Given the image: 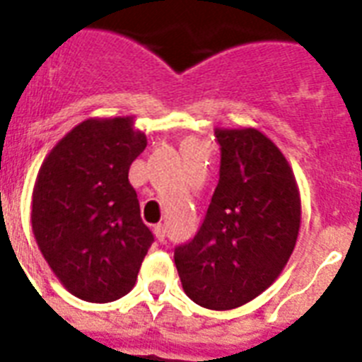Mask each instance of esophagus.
I'll return each mask as SVG.
<instances>
[{"mask_svg": "<svg viewBox=\"0 0 362 362\" xmlns=\"http://www.w3.org/2000/svg\"><path fill=\"white\" fill-rule=\"evenodd\" d=\"M153 233H156V238H158L159 243H165V239H166V226L165 225H161V223H159V225L153 226Z\"/></svg>", "mask_w": 362, "mask_h": 362, "instance_id": "esophagus-1", "label": "esophagus"}]
</instances>
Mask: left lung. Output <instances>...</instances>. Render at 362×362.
<instances>
[{
  "mask_svg": "<svg viewBox=\"0 0 362 362\" xmlns=\"http://www.w3.org/2000/svg\"><path fill=\"white\" fill-rule=\"evenodd\" d=\"M219 183L194 239L174 261L183 290L209 310L246 305L279 277L296 248L300 197L281 150L255 129H217Z\"/></svg>",
  "mask_w": 362,
  "mask_h": 362,
  "instance_id": "8db88e82",
  "label": "left lung"
}]
</instances>
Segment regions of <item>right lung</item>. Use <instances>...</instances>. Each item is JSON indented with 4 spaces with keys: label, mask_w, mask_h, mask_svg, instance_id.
<instances>
[{
    "label": "right lung",
    "mask_w": 362,
    "mask_h": 362,
    "mask_svg": "<svg viewBox=\"0 0 362 362\" xmlns=\"http://www.w3.org/2000/svg\"><path fill=\"white\" fill-rule=\"evenodd\" d=\"M146 136L134 117L86 119L45 158L32 192V232L72 296L110 303L136 284L153 235L129 181Z\"/></svg>",
    "instance_id": "1"
}]
</instances>
